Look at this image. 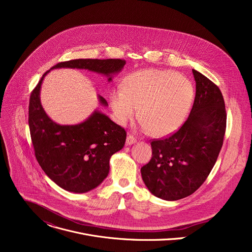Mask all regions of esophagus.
Listing matches in <instances>:
<instances>
[{"label":"esophagus","instance_id":"esophagus-1","mask_svg":"<svg viewBox=\"0 0 252 252\" xmlns=\"http://www.w3.org/2000/svg\"><path fill=\"white\" fill-rule=\"evenodd\" d=\"M135 142H136V139L131 134H128L126 137V146H131Z\"/></svg>","mask_w":252,"mask_h":252}]
</instances>
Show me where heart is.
<instances>
[{
	"label": "heart",
	"mask_w": 252,
	"mask_h": 252,
	"mask_svg": "<svg viewBox=\"0 0 252 252\" xmlns=\"http://www.w3.org/2000/svg\"><path fill=\"white\" fill-rule=\"evenodd\" d=\"M191 82L168 69H141L129 75L124 89L112 94V107L118 122L125 126L138 114L143 131L165 136L178 129L193 100Z\"/></svg>",
	"instance_id": "b5f03b06"
}]
</instances>
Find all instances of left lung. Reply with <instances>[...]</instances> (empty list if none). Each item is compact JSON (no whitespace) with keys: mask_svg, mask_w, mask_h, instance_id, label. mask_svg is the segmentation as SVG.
Here are the masks:
<instances>
[{"mask_svg":"<svg viewBox=\"0 0 252 252\" xmlns=\"http://www.w3.org/2000/svg\"><path fill=\"white\" fill-rule=\"evenodd\" d=\"M195 97L190 114L175 133L151 142L153 157L140 168L142 181L157 197L178 200L204 183L218 159L226 127L222 94L192 69Z\"/></svg>","mask_w":252,"mask_h":252,"instance_id":"left-lung-1","label":"left lung"}]
</instances>
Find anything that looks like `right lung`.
<instances>
[{"label":"right lung","instance_id":"1","mask_svg":"<svg viewBox=\"0 0 252 252\" xmlns=\"http://www.w3.org/2000/svg\"><path fill=\"white\" fill-rule=\"evenodd\" d=\"M126 61L120 59H78L56 64L43 75L32 91L29 105V126L35 158L45 173L63 189L85 193L97 188L109 175L110 159L126 142V130L105 114L94 110L84 122L60 125L45 112L41 103V88L52 69H88L112 82ZM98 103L107 101L97 94Z\"/></svg>","mask_w":252,"mask_h":252}]
</instances>
